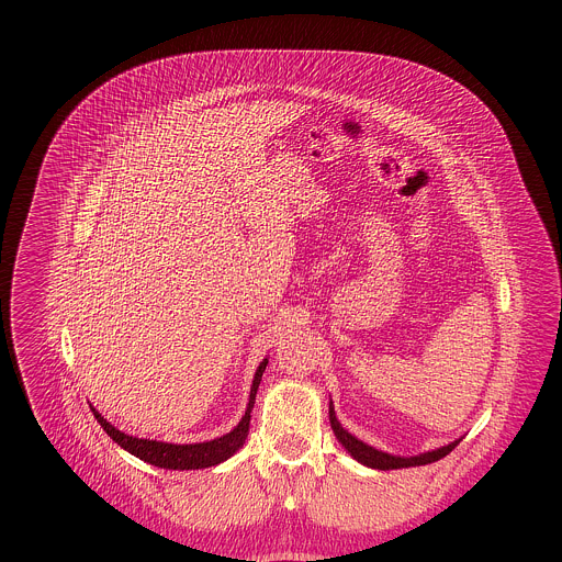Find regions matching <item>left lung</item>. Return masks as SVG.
I'll list each match as a JSON object with an SVG mask.
<instances>
[{
	"instance_id": "8db88e82",
	"label": "left lung",
	"mask_w": 562,
	"mask_h": 562,
	"mask_svg": "<svg viewBox=\"0 0 562 562\" xmlns=\"http://www.w3.org/2000/svg\"><path fill=\"white\" fill-rule=\"evenodd\" d=\"M328 419H330V428L335 432V437L339 439V443L363 465L368 468H374V470H401V468H415V465H428V463H435L439 459H443L446 454H450L459 441H452L450 446H443L439 450H432V452H426V454H419V457H411V459H404V457H392V454H385V452H379L374 450L372 446L359 441L357 437H352L348 430L341 428V424L337 422L335 417V411H333V404L328 406Z\"/></svg>"
}]
</instances>
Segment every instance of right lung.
<instances>
[{
	"label": "right lung",
	"mask_w": 562,
	"mask_h": 562,
	"mask_svg": "<svg viewBox=\"0 0 562 562\" xmlns=\"http://www.w3.org/2000/svg\"><path fill=\"white\" fill-rule=\"evenodd\" d=\"M268 359H263L255 372L252 379V387H250V398H248V406L246 413L240 419V424L214 439V441H205V443H188V446H177V443H164V441H149V439H138V437H130L125 432H121L119 428H114L110 422H105L101 417V413L97 408L90 406L94 419L101 424V428L121 446L125 448L130 454L138 457L145 463H151L156 468H164V470H203V468H212L218 465L223 461H227L229 457L236 454V450H240L246 435H248V422H250V408L255 404V394L261 381V374L266 370Z\"/></svg>",
	"instance_id": "1"
}]
</instances>
